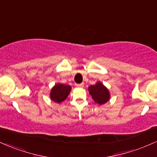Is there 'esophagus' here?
<instances>
[{
	"label": "esophagus",
	"instance_id": "obj_1",
	"mask_svg": "<svg viewBox=\"0 0 157 157\" xmlns=\"http://www.w3.org/2000/svg\"><path fill=\"white\" fill-rule=\"evenodd\" d=\"M76 86L79 87V88H82V87L84 86V83L83 82H82V83H80V84H76Z\"/></svg>",
	"mask_w": 157,
	"mask_h": 157
}]
</instances>
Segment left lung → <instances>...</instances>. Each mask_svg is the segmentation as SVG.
<instances>
[{"mask_svg":"<svg viewBox=\"0 0 157 157\" xmlns=\"http://www.w3.org/2000/svg\"><path fill=\"white\" fill-rule=\"evenodd\" d=\"M88 90L90 95L92 96L95 102L99 105H103L106 103L109 99V94L107 88L101 82H97L94 86H90L88 88Z\"/></svg>","mask_w":157,"mask_h":157,"instance_id":"left-lung-1","label":"left lung"}]
</instances>
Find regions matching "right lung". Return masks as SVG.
<instances>
[{
  "instance_id": "add662e5",
  "label": "right lung",
  "mask_w": 157,
  "mask_h": 157,
  "mask_svg": "<svg viewBox=\"0 0 157 157\" xmlns=\"http://www.w3.org/2000/svg\"><path fill=\"white\" fill-rule=\"evenodd\" d=\"M71 90V86L64 84H56L51 90L50 97L55 102L60 103L67 99Z\"/></svg>"
}]
</instances>
